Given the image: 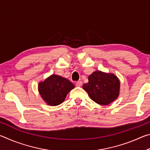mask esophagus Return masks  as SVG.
Returning <instances> with one entry per match:
<instances>
[{
	"instance_id": "esophagus-1",
	"label": "esophagus",
	"mask_w": 150,
	"mask_h": 150,
	"mask_svg": "<svg viewBox=\"0 0 150 150\" xmlns=\"http://www.w3.org/2000/svg\"><path fill=\"white\" fill-rule=\"evenodd\" d=\"M82 85H83V82L82 81H78V82H77L76 83V86H77V87H81V86H82Z\"/></svg>"
}]
</instances>
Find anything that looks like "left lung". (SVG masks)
I'll return each mask as SVG.
<instances>
[{"label":"left lung","instance_id":"1","mask_svg":"<svg viewBox=\"0 0 150 150\" xmlns=\"http://www.w3.org/2000/svg\"><path fill=\"white\" fill-rule=\"evenodd\" d=\"M120 87V80L115 74L98 70L88 76V82L83 88L96 103L108 105L118 98Z\"/></svg>","mask_w":150,"mask_h":150}]
</instances>
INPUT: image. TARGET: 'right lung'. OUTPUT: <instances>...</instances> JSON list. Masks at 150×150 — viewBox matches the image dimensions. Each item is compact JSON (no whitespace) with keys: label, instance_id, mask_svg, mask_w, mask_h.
<instances>
[{"label":"right lung","instance_id":"right-lung-1","mask_svg":"<svg viewBox=\"0 0 150 150\" xmlns=\"http://www.w3.org/2000/svg\"><path fill=\"white\" fill-rule=\"evenodd\" d=\"M75 85L67 79L52 75L38 84V91L44 102L50 106H57L64 101Z\"/></svg>","mask_w":150,"mask_h":150}]
</instances>
